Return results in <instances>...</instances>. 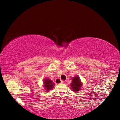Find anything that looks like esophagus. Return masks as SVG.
<instances>
[{
  "label": "esophagus",
  "instance_id": "obj_1",
  "mask_svg": "<svg viewBox=\"0 0 120 120\" xmlns=\"http://www.w3.org/2000/svg\"><path fill=\"white\" fill-rule=\"evenodd\" d=\"M60 83H64V81L62 80H60Z\"/></svg>",
  "mask_w": 120,
  "mask_h": 120
}]
</instances>
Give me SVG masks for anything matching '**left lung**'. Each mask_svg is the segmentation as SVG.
Masks as SVG:
<instances>
[{
    "mask_svg": "<svg viewBox=\"0 0 120 120\" xmlns=\"http://www.w3.org/2000/svg\"><path fill=\"white\" fill-rule=\"evenodd\" d=\"M82 83L81 82L79 77L75 76L72 79V82L71 83V88L74 92L79 91L80 90Z\"/></svg>",
    "mask_w": 120,
    "mask_h": 120,
    "instance_id": "obj_1",
    "label": "left lung"
}]
</instances>
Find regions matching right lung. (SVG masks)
I'll list each match as a JSON object with an SVG mask.
<instances>
[{
  "label": "right lung",
  "mask_w": 120,
  "mask_h": 120,
  "mask_svg": "<svg viewBox=\"0 0 120 120\" xmlns=\"http://www.w3.org/2000/svg\"><path fill=\"white\" fill-rule=\"evenodd\" d=\"M55 84L52 82V81L49 79L48 78L44 79V86L45 89V90L47 91H49V90H52Z\"/></svg>",
  "instance_id": "1"
}]
</instances>
